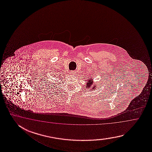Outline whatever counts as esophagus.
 I'll return each instance as SVG.
<instances>
[{
  "instance_id": "1",
  "label": "esophagus",
  "mask_w": 152,
  "mask_h": 152,
  "mask_svg": "<svg viewBox=\"0 0 152 152\" xmlns=\"http://www.w3.org/2000/svg\"><path fill=\"white\" fill-rule=\"evenodd\" d=\"M71 73L72 75H76V73L75 72H71Z\"/></svg>"
}]
</instances>
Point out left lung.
Segmentation results:
<instances>
[{
  "label": "left lung",
  "instance_id": "obj_1",
  "mask_svg": "<svg viewBox=\"0 0 152 152\" xmlns=\"http://www.w3.org/2000/svg\"><path fill=\"white\" fill-rule=\"evenodd\" d=\"M94 81H93V79H92V78H91L90 79H88V80L87 81V82H86V85H85L86 86V88L87 89H90V88H91V89H90L91 91L93 90H94V89H96V85H94V86L92 87V85H94Z\"/></svg>",
  "mask_w": 152,
  "mask_h": 152
}]
</instances>
